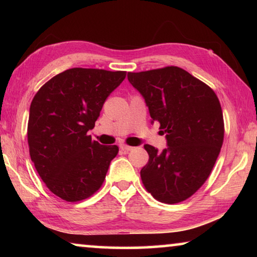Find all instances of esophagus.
Returning <instances> with one entry per match:
<instances>
[{
  "instance_id": "obj_1",
  "label": "esophagus",
  "mask_w": 257,
  "mask_h": 257,
  "mask_svg": "<svg viewBox=\"0 0 257 257\" xmlns=\"http://www.w3.org/2000/svg\"><path fill=\"white\" fill-rule=\"evenodd\" d=\"M134 149V147L132 146H127V145H120V150L123 151L124 153H128V152H130Z\"/></svg>"
}]
</instances>
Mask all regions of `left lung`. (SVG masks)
Returning a JSON list of instances; mask_svg holds the SVG:
<instances>
[{"instance_id":"8db88e82","label":"left lung","mask_w":257,"mask_h":257,"mask_svg":"<svg viewBox=\"0 0 257 257\" xmlns=\"http://www.w3.org/2000/svg\"><path fill=\"white\" fill-rule=\"evenodd\" d=\"M128 80L159 121L167 147L144 149L149 163L141 170L145 188L160 202L176 204L201 188L223 143V114L215 93L178 67L128 72Z\"/></svg>"}]
</instances>
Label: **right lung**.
I'll return each instance as SVG.
<instances>
[{"mask_svg": "<svg viewBox=\"0 0 257 257\" xmlns=\"http://www.w3.org/2000/svg\"><path fill=\"white\" fill-rule=\"evenodd\" d=\"M124 71L72 68L41 87L29 108V153L52 193L67 202L93 195L105 179L118 146L92 141L103 104Z\"/></svg>", "mask_w": 257, "mask_h": 257, "instance_id": "obj_1", "label": "right lung"}]
</instances>
